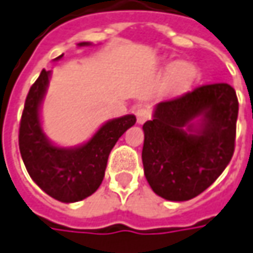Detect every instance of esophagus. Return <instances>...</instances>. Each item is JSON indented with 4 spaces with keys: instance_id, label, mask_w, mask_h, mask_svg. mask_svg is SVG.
<instances>
[{
    "instance_id": "1",
    "label": "esophagus",
    "mask_w": 253,
    "mask_h": 253,
    "mask_svg": "<svg viewBox=\"0 0 253 253\" xmlns=\"http://www.w3.org/2000/svg\"><path fill=\"white\" fill-rule=\"evenodd\" d=\"M136 117H137L138 125H143L144 122H147L148 119H150V110H148L147 107L141 106V107H138L137 110H136Z\"/></svg>"
}]
</instances>
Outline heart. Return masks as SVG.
I'll return each instance as SVG.
<instances>
[{
  "label": "heart",
  "instance_id": "obj_1",
  "mask_svg": "<svg viewBox=\"0 0 253 253\" xmlns=\"http://www.w3.org/2000/svg\"><path fill=\"white\" fill-rule=\"evenodd\" d=\"M192 76V68L187 63H180V65H174L172 66V73H171V79L174 84H184L187 83Z\"/></svg>",
  "mask_w": 253,
  "mask_h": 253
}]
</instances>
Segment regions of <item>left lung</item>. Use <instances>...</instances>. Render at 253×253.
Returning a JSON list of instances; mask_svg holds the SVG:
<instances>
[{
  "label": "left lung",
  "instance_id": "left-lung-1",
  "mask_svg": "<svg viewBox=\"0 0 253 253\" xmlns=\"http://www.w3.org/2000/svg\"><path fill=\"white\" fill-rule=\"evenodd\" d=\"M238 97L228 83L203 84L160 102L143 125V167L151 190L188 201L222 174L235 148Z\"/></svg>",
  "mask_w": 253,
  "mask_h": 253
}]
</instances>
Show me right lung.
I'll return each mask as SVG.
<instances>
[{"label":"right lung","instance_id":"right-lung-1","mask_svg":"<svg viewBox=\"0 0 253 253\" xmlns=\"http://www.w3.org/2000/svg\"><path fill=\"white\" fill-rule=\"evenodd\" d=\"M86 45L90 43H78ZM61 58L62 55L56 59ZM49 78L50 71L43 69L28 92L19 123V151L28 174L42 191L61 203H76L100 187L109 154L123 133L136 123V116L106 122L84 144L58 147L45 136L39 115Z\"/></svg>","mask_w":253,"mask_h":253}]
</instances>
